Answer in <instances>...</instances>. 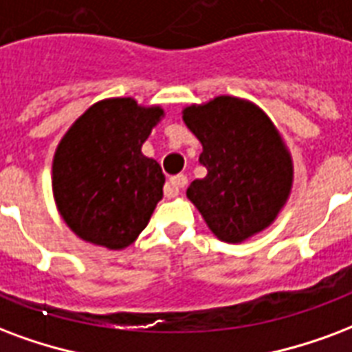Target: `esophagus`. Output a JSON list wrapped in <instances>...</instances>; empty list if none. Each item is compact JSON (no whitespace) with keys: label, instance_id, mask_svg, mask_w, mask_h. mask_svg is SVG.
<instances>
[{"label":"esophagus","instance_id":"1","mask_svg":"<svg viewBox=\"0 0 352 352\" xmlns=\"http://www.w3.org/2000/svg\"><path fill=\"white\" fill-rule=\"evenodd\" d=\"M186 184H188V179H186V175L171 177L168 183H166L164 194H166V196H168V197L179 196V192H181V188H184Z\"/></svg>","mask_w":352,"mask_h":352}]
</instances>
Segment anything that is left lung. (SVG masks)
<instances>
[{
  "label": "left lung",
  "mask_w": 352,
  "mask_h": 352,
  "mask_svg": "<svg viewBox=\"0 0 352 352\" xmlns=\"http://www.w3.org/2000/svg\"><path fill=\"white\" fill-rule=\"evenodd\" d=\"M183 119L201 142L199 162L207 168L186 196L210 231L242 242L269 228L293 183L291 156L269 117L246 100L218 96L188 106Z\"/></svg>",
  "instance_id": "1"
}]
</instances>
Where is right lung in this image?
I'll use <instances>...</instances> for the list:
<instances>
[{"mask_svg":"<svg viewBox=\"0 0 352 352\" xmlns=\"http://www.w3.org/2000/svg\"><path fill=\"white\" fill-rule=\"evenodd\" d=\"M162 117L158 106L108 98L70 126L54 156L57 209L80 239L110 250L134 242L162 199L160 164L142 155Z\"/></svg>","mask_w":352,"mask_h":352,"instance_id":"obj_1","label":"right lung"}]
</instances>
